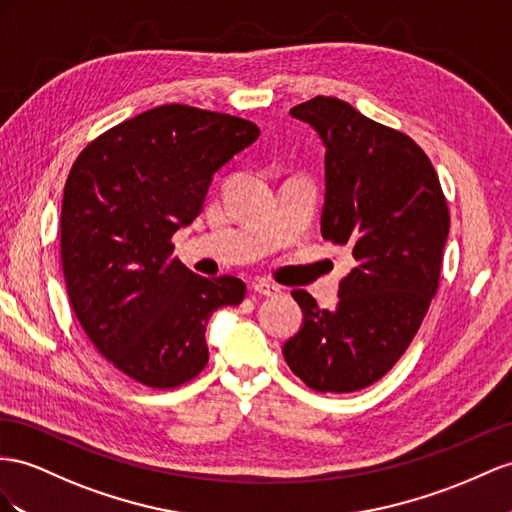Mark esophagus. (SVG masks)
I'll return each mask as SVG.
<instances>
[{"mask_svg": "<svg viewBox=\"0 0 512 512\" xmlns=\"http://www.w3.org/2000/svg\"><path fill=\"white\" fill-rule=\"evenodd\" d=\"M253 290L257 294H261V296H277V294H281V287L279 285H272V283L261 281V279L253 281Z\"/></svg>", "mask_w": 512, "mask_h": 512, "instance_id": "esophagus-1", "label": "esophagus"}]
</instances>
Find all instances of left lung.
Segmentation results:
<instances>
[{"mask_svg":"<svg viewBox=\"0 0 512 512\" xmlns=\"http://www.w3.org/2000/svg\"><path fill=\"white\" fill-rule=\"evenodd\" d=\"M324 144L322 238L350 246L357 266L339 303L292 296L303 326L283 344L290 370L316 391L350 393L383 378L409 348L439 287L450 214L428 155L335 97L292 108Z\"/></svg>","mask_w":512,"mask_h":512,"instance_id":"obj_1","label":"left lung"}]
</instances>
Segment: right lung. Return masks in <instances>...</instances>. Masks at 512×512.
Listing matches in <instances>:
<instances>
[{"label": "right lung", "mask_w": 512, "mask_h": 512, "mask_svg": "<svg viewBox=\"0 0 512 512\" xmlns=\"http://www.w3.org/2000/svg\"><path fill=\"white\" fill-rule=\"evenodd\" d=\"M257 138L251 121L168 103L108 129L71 168L60 216L71 307L101 355L142 385L192 381L209 359V316L242 303L244 281L194 274L170 257V238Z\"/></svg>", "instance_id": "add662e5"}]
</instances>
